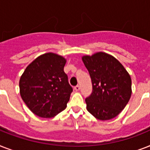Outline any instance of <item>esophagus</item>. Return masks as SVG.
<instances>
[{
  "label": "esophagus",
  "mask_w": 150,
  "mask_h": 150,
  "mask_svg": "<svg viewBox=\"0 0 150 150\" xmlns=\"http://www.w3.org/2000/svg\"><path fill=\"white\" fill-rule=\"evenodd\" d=\"M74 89H75V90H76V91H79V90H80V86H79V85L75 86Z\"/></svg>",
  "instance_id": "34e87169"
}]
</instances>
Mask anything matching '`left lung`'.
I'll use <instances>...</instances> for the list:
<instances>
[{"label": "left lung", "instance_id": "left-lung-1", "mask_svg": "<svg viewBox=\"0 0 150 150\" xmlns=\"http://www.w3.org/2000/svg\"><path fill=\"white\" fill-rule=\"evenodd\" d=\"M82 59L93 84L91 95L86 99L87 110L101 121L114 118L130 100V75L114 57L103 52Z\"/></svg>", "mask_w": 150, "mask_h": 150}]
</instances>
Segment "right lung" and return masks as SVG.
<instances>
[{"label": "right lung", "mask_w": 150, "mask_h": 150, "mask_svg": "<svg viewBox=\"0 0 150 150\" xmlns=\"http://www.w3.org/2000/svg\"><path fill=\"white\" fill-rule=\"evenodd\" d=\"M65 63L62 56L47 53L24 71L19 80L20 95L34 114L50 118L66 108L73 89L64 71Z\"/></svg>", "instance_id": "obj_1"}]
</instances>
